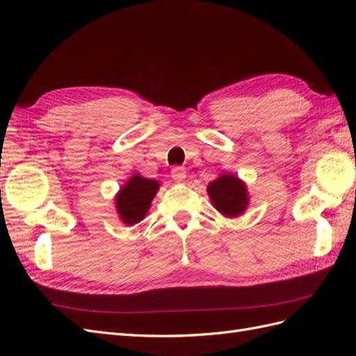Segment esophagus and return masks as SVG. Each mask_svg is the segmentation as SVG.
Listing matches in <instances>:
<instances>
[{"instance_id":"34e87169","label":"esophagus","mask_w":356,"mask_h":356,"mask_svg":"<svg viewBox=\"0 0 356 356\" xmlns=\"http://www.w3.org/2000/svg\"><path fill=\"white\" fill-rule=\"evenodd\" d=\"M172 178H174L177 182H181L186 179V169L181 168V166H175L172 169Z\"/></svg>"}]
</instances>
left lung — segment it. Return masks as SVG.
I'll return each mask as SVG.
<instances>
[{
    "label": "left lung",
    "instance_id": "left-lung-1",
    "mask_svg": "<svg viewBox=\"0 0 356 356\" xmlns=\"http://www.w3.org/2000/svg\"><path fill=\"white\" fill-rule=\"evenodd\" d=\"M208 195L225 217L241 215L248 204V193L243 182L234 175H221L208 186Z\"/></svg>",
    "mask_w": 356,
    "mask_h": 356
}]
</instances>
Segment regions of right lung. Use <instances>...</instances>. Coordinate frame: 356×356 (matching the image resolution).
<instances>
[{
    "instance_id": "right-lung-1",
    "label": "right lung",
    "mask_w": 356,
    "mask_h": 356,
    "mask_svg": "<svg viewBox=\"0 0 356 356\" xmlns=\"http://www.w3.org/2000/svg\"><path fill=\"white\" fill-rule=\"evenodd\" d=\"M159 190V182L147 179L139 175L131 178V181L117 195L115 204L120 218L127 225L141 221L149 208L153 197Z\"/></svg>"
}]
</instances>
